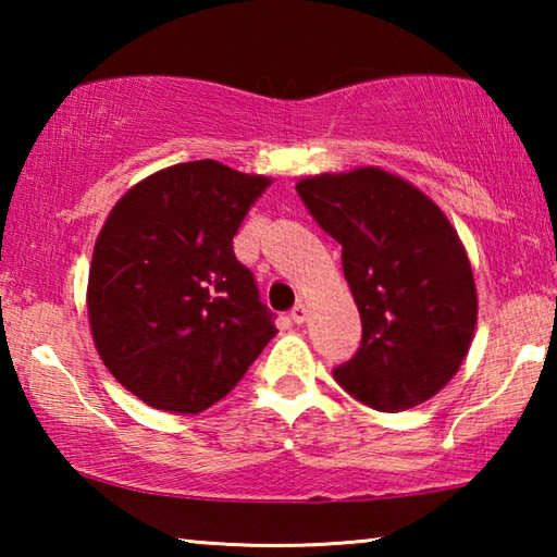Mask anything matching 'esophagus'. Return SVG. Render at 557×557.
Instances as JSON below:
<instances>
[{
  "label": "esophagus",
  "mask_w": 557,
  "mask_h": 557,
  "mask_svg": "<svg viewBox=\"0 0 557 557\" xmlns=\"http://www.w3.org/2000/svg\"><path fill=\"white\" fill-rule=\"evenodd\" d=\"M289 317H292V322H295V324H305L307 322V307L299 301V305H295V309L289 312Z\"/></svg>",
  "instance_id": "34e87169"
}]
</instances>
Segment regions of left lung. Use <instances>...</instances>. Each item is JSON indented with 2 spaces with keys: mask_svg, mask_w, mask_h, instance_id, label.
<instances>
[{
  "mask_svg": "<svg viewBox=\"0 0 557 557\" xmlns=\"http://www.w3.org/2000/svg\"><path fill=\"white\" fill-rule=\"evenodd\" d=\"M314 221L342 245L361 346L334 371L356 400L400 412L455 379L476 329V285L440 206L381 166L297 182Z\"/></svg>",
  "mask_w": 557,
  "mask_h": 557,
  "instance_id": "8db88e82",
  "label": "left lung"
}]
</instances>
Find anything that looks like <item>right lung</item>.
Wrapping results in <instances>:
<instances>
[{
  "mask_svg": "<svg viewBox=\"0 0 557 557\" xmlns=\"http://www.w3.org/2000/svg\"><path fill=\"white\" fill-rule=\"evenodd\" d=\"M270 184L213 159L174 164L132 186L102 223L86 295L92 344L149 408H211L277 334L233 252Z\"/></svg>",
  "mask_w": 557,
  "mask_h": 557,
  "instance_id": "1",
  "label": "right lung"
}]
</instances>
